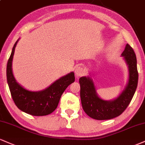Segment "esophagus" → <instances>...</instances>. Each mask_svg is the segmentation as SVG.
Returning a JSON list of instances; mask_svg holds the SVG:
<instances>
[{
	"label": "esophagus",
	"instance_id": "1",
	"mask_svg": "<svg viewBox=\"0 0 145 145\" xmlns=\"http://www.w3.org/2000/svg\"><path fill=\"white\" fill-rule=\"evenodd\" d=\"M75 73H76V78H79L85 74V70L82 67H78L76 69V70H75Z\"/></svg>",
	"mask_w": 145,
	"mask_h": 145
}]
</instances>
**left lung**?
Masks as SVG:
<instances>
[{"mask_svg":"<svg viewBox=\"0 0 145 145\" xmlns=\"http://www.w3.org/2000/svg\"><path fill=\"white\" fill-rule=\"evenodd\" d=\"M121 55L128 66V81L124 90L115 99L106 101L100 98L90 75L80 78L82 105L85 113L93 119L110 120L120 116L130 104L135 93L138 80L135 53L133 48L127 44Z\"/></svg>","mask_w":145,"mask_h":145,"instance_id":"1","label":"left lung"}]
</instances>
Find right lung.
I'll return each instance as SVG.
<instances>
[{
    "label": "right lung",
    "instance_id": "1",
    "mask_svg": "<svg viewBox=\"0 0 145 145\" xmlns=\"http://www.w3.org/2000/svg\"><path fill=\"white\" fill-rule=\"evenodd\" d=\"M19 40L14 44L7 65V80L11 97L21 111L32 116H47L57 109L62 94L75 81L74 73L71 71L40 91H31L24 88L16 81L12 70L15 48Z\"/></svg>",
    "mask_w": 145,
    "mask_h": 145
}]
</instances>
